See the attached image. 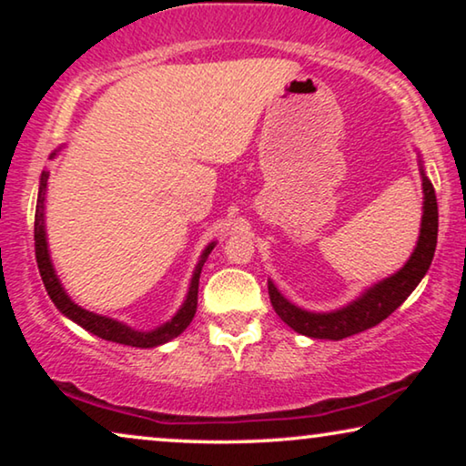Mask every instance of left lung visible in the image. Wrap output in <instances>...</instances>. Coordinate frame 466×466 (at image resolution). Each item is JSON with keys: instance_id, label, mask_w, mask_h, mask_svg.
Instances as JSON below:
<instances>
[{"instance_id": "obj_1", "label": "left lung", "mask_w": 466, "mask_h": 466, "mask_svg": "<svg viewBox=\"0 0 466 466\" xmlns=\"http://www.w3.org/2000/svg\"><path fill=\"white\" fill-rule=\"evenodd\" d=\"M420 176H422V190H424V214L422 225H420V238L416 250L394 276L381 279L367 289L356 301L348 303L346 308L327 311V314H316L297 308L289 299L282 297V292L276 289V284L269 279V299L276 314L295 329L297 333L314 337V339H333L339 341L343 337L362 333V330L375 327L381 320H386L407 297L411 295L413 289L420 284V279L426 276L429 267L435 257L437 248V231H439V209L435 188L429 177H426L422 165H420Z\"/></svg>"}]
</instances>
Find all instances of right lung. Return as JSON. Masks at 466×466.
Returning a JSON list of instances; mask_svg holds the SVG:
<instances>
[{"mask_svg": "<svg viewBox=\"0 0 466 466\" xmlns=\"http://www.w3.org/2000/svg\"><path fill=\"white\" fill-rule=\"evenodd\" d=\"M59 150H55L50 158H55V155ZM46 187H48V171H42L40 176V190H37V206H35V227H34V239H35V260H37V269H40L42 282L46 286L48 297L53 299V303L56 305V309L61 311L63 316H67L69 320H74L76 324H80L82 329H86L88 333L101 337L106 341H116L123 343V346H131V348H157L161 343H167L182 333L184 329L193 322L195 311H197V292H199V276H201V267L206 263V258L209 257V252L214 250V241L209 244L206 250L201 254V260L197 263L193 278H190V286H188V295L184 299L182 308L177 309V314L171 318L169 322L161 324V327L155 330H136L127 324L114 320V318L107 316H99L93 314V311L82 309L80 305H76L69 295L63 289V284L56 278L53 260H50L48 254V241H46V227H44V201H46Z\"/></svg>", "mask_w": 466, "mask_h": 466, "instance_id": "1", "label": "right lung"}]
</instances>
